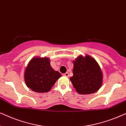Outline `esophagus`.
<instances>
[{"label":"esophagus","instance_id":"esophagus-1","mask_svg":"<svg viewBox=\"0 0 126 126\" xmlns=\"http://www.w3.org/2000/svg\"><path fill=\"white\" fill-rule=\"evenodd\" d=\"M63 76H66V77H68L69 76V73L68 72H66V73H63Z\"/></svg>","mask_w":126,"mask_h":126}]
</instances>
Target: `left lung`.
I'll list each match as a JSON object with an SVG mask.
<instances>
[{
    "mask_svg": "<svg viewBox=\"0 0 126 126\" xmlns=\"http://www.w3.org/2000/svg\"><path fill=\"white\" fill-rule=\"evenodd\" d=\"M73 65V76L70 80L77 92L87 94L99 90L102 85L103 73L96 60L89 56H79Z\"/></svg>",
    "mask_w": 126,
    "mask_h": 126,
    "instance_id": "obj_1",
    "label": "left lung"
}]
</instances>
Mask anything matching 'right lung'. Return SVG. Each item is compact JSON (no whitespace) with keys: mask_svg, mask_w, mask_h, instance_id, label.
Listing matches in <instances>:
<instances>
[{"mask_svg":"<svg viewBox=\"0 0 126 126\" xmlns=\"http://www.w3.org/2000/svg\"><path fill=\"white\" fill-rule=\"evenodd\" d=\"M61 75L51 68L47 58H34L29 63L25 72L27 87L36 92H47Z\"/></svg>","mask_w":126,"mask_h":126,"instance_id":"obj_1","label":"right lung"}]
</instances>
